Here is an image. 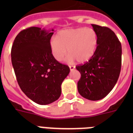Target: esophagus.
Returning <instances> with one entry per match:
<instances>
[{"label": "esophagus", "instance_id": "1", "mask_svg": "<svg viewBox=\"0 0 133 133\" xmlns=\"http://www.w3.org/2000/svg\"><path fill=\"white\" fill-rule=\"evenodd\" d=\"M69 68H70V70L72 71V70H73L74 69H75V66H73V65H70V66H69Z\"/></svg>", "mask_w": 133, "mask_h": 133}]
</instances>
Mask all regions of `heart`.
<instances>
[{
    "instance_id": "obj_1",
    "label": "heart",
    "mask_w": 133,
    "mask_h": 133,
    "mask_svg": "<svg viewBox=\"0 0 133 133\" xmlns=\"http://www.w3.org/2000/svg\"><path fill=\"white\" fill-rule=\"evenodd\" d=\"M97 43V34L93 29L79 27L59 32L56 38L50 40V48L56 61H62L68 50L69 61L75 58L79 63H84L93 56Z\"/></svg>"
}]
</instances>
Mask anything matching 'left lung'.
Wrapping results in <instances>:
<instances>
[{
    "mask_svg": "<svg viewBox=\"0 0 133 133\" xmlns=\"http://www.w3.org/2000/svg\"><path fill=\"white\" fill-rule=\"evenodd\" d=\"M91 25L97 34V49L88 62L76 66L81 75L77 88L84 98L98 101L106 97L118 81L121 69L122 47L111 29Z\"/></svg>",
    "mask_w": 133,
    "mask_h": 133,
    "instance_id": "left-lung-1",
    "label": "left lung"
}]
</instances>
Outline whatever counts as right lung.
Segmentation results:
<instances>
[{"mask_svg":"<svg viewBox=\"0 0 133 133\" xmlns=\"http://www.w3.org/2000/svg\"><path fill=\"white\" fill-rule=\"evenodd\" d=\"M53 33L29 27L17 35L11 49L12 64L20 88L32 101L42 105L59 98L61 84L70 72L67 65L52 56L50 41Z\"/></svg>","mask_w":133,"mask_h":133,"instance_id":"right-lung-1","label":"right lung"}]
</instances>
